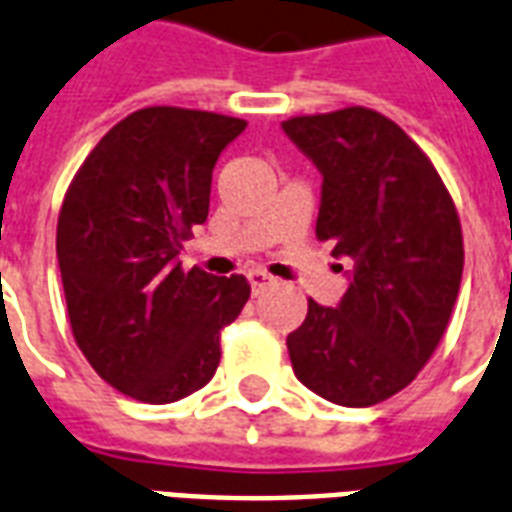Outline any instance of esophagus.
Returning a JSON list of instances; mask_svg holds the SVG:
<instances>
[{"instance_id": "obj_1", "label": "esophagus", "mask_w": 512, "mask_h": 512, "mask_svg": "<svg viewBox=\"0 0 512 512\" xmlns=\"http://www.w3.org/2000/svg\"><path fill=\"white\" fill-rule=\"evenodd\" d=\"M249 284H252V292H260V290H265V287H271L273 276L268 271H260V268H255V271H249Z\"/></svg>"}]
</instances>
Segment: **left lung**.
<instances>
[{
  "label": "left lung",
  "instance_id": "8db88e82",
  "mask_svg": "<svg viewBox=\"0 0 512 512\" xmlns=\"http://www.w3.org/2000/svg\"><path fill=\"white\" fill-rule=\"evenodd\" d=\"M322 171L317 239L354 260L338 308L308 300L287 349L295 376L335 405L384 403L446 333L464 268L462 222L427 152L368 107L284 120Z\"/></svg>",
  "mask_w": 512,
  "mask_h": 512
}]
</instances>
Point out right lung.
<instances>
[{
  "label": "right lung",
  "instance_id": "1",
  "mask_svg": "<svg viewBox=\"0 0 512 512\" xmlns=\"http://www.w3.org/2000/svg\"><path fill=\"white\" fill-rule=\"evenodd\" d=\"M247 120L144 107L77 169L58 212L56 255L72 335L117 392L163 405L212 381L220 333L249 300L244 276L179 263L206 222L212 171Z\"/></svg>",
  "mask_w": 512,
  "mask_h": 512
}]
</instances>
